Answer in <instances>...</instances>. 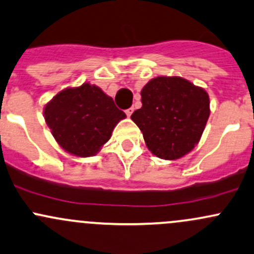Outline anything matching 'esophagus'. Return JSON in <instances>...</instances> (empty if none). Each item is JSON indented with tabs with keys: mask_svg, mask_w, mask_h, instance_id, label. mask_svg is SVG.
I'll use <instances>...</instances> for the list:
<instances>
[{
	"mask_svg": "<svg viewBox=\"0 0 254 254\" xmlns=\"http://www.w3.org/2000/svg\"><path fill=\"white\" fill-rule=\"evenodd\" d=\"M132 112H134V108H132V107H131V108H127V111H125V113H127V117H131Z\"/></svg>",
	"mask_w": 254,
	"mask_h": 254,
	"instance_id": "obj_1",
	"label": "esophagus"
}]
</instances>
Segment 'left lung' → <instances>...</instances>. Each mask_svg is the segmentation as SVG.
Masks as SVG:
<instances>
[{"label":"left lung","instance_id":"1","mask_svg":"<svg viewBox=\"0 0 254 254\" xmlns=\"http://www.w3.org/2000/svg\"><path fill=\"white\" fill-rule=\"evenodd\" d=\"M142 107L131 114L154 156L174 161L198 143L209 118V96L180 76H158L141 90Z\"/></svg>","mask_w":254,"mask_h":254}]
</instances>
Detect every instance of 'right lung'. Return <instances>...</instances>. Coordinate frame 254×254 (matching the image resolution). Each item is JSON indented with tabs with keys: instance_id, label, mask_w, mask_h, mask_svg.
<instances>
[{
	"instance_id": "1",
	"label": "right lung",
	"mask_w": 254,
	"mask_h": 254,
	"mask_svg": "<svg viewBox=\"0 0 254 254\" xmlns=\"http://www.w3.org/2000/svg\"><path fill=\"white\" fill-rule=\"evenodd\" d=\"M44 117L58 145L76 157L95 156L127 118L113 98L89 82L58 92L45 106Z\"/></svg>"
}]
</instances>
